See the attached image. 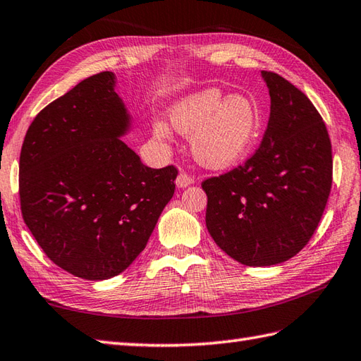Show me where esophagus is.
<instances>
[{"label": "esophagus", "mask_w": 361, "mask_h": 361, "mask_svg": "<svg viewBox=\"0 0 361 361\" xmlns=\"http://www.w3.org/2000/svg\"><path fill=\"white\" fill-rule=\"evenodd\" d=\"M176 186L178 188H188L189 185H192L194 183V178L190 175H188L186 172H180V175L176 176Z\"/></svg>", "instance_id": "obj_1"}]
</instances>
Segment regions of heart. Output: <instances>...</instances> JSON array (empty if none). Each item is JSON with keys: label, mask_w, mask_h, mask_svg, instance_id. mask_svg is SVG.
I'll list each match as a JSON object with an SVG mask.
<instances>
[{"label": "heart", "mask_w": 361, "mask_h": 361, "mask_svg": "<svg viewBox=\"0 0 361 361\" xmlns=\"http://www.w3.org/2000/svg\"><path fill=\"white\" fill-rule=\"evenodd\" d=\"M173 128L190 137L194 158L209 169H224L244 157L259 130V112L249 97L235 94L225 98L219 87L194 92L171 109ZM159 140L171 137L162 122L153 123Z\"/></svg>", "instance_id": "1"}]
</instances>
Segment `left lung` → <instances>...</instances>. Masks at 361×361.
Wrapping results in <instances>:
<instances>
[{
    "mask_svg": "<svg viewBox=\"0 0 361 361\" xmlns=\"http://www.w3.org/2000/svg\"><path fill=\"white\" fill-rule=\"evenodd\" d=\"M271 116L259 148L243 166L202 183L207 228L228 257L274 266L305 247L331 189V144L308 97L285 78L261 72Z\"/></svg>",
    "mask_w": 361,
    "mask_h": 361,
    "instance_id": "8db88e82",
    "label": "left lung"
}]
</instances>
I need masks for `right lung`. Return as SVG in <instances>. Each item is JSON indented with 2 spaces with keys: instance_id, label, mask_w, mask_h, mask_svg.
I'll return each instance as SVG.
<instances>
[{
  "instance_id": "add662e5",
  "label": "right lung",
  "mask_w": 361,
  "mask_h": 361,
  "mask_svg": "<svg viewBox=\"0 0 361 361\" xmlns=\"http://www.w3.org/2000/svg\"><path fill=\"white\" fill-rule=\"evenodd\" d=\"M102 72L42 109L20 153V204L45 255L84 280L123 272L175 192L178 171L152 169L122 139L131 117Z\"/></svg>"
}]
</instances>
